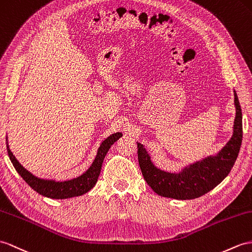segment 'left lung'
Wrapping results in <instances>:
<instances>
[{
  "mask_svg": "<svg viewBox=\"0 0 252 252\" xmlns=\"http://www.w3.org/2000/svg\"><path fill=\"white\" fill-rule=\"evenodd\" d=\"M234 106V125L228 143L217 154L185 165L179 172H168L156 167L144 145L137 142L140 169L146 183L157 194L176 200H192L211 191L228 176L243 140V114L235 91Z\"/></svg>",
  "mask_w": 252,
  "mask_h": 252,
  "instance_id": "8db88e82",
  "label": "left lung"
}]
</instances>
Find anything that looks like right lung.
Masks as SVG:
<instances>
[{
    "mask_svg": "<svg viewBox=\"0 0 252 252\" xmlns=\"http://www.w3.org/2000/svg\"><path fill=\"white\" fill-rule=\"evenodd\" d=\"M122 136V132H114L112 134H110L108 138L102 141L99 147H98L96 157L94 159V161L90 165V168L80 176L67 181L44 179V177L34 175L32 172H30L29 170L24 168L23 165L17 160V158L15 157L13 153H11L8 145L7 136H6V144H7V152L11 163H13L17 172L19 173L22 179L28 183V185L31 188L47 198L68 199L73 197H79V195L87 193L94 187V185L97 183L98 176L100 174L103 159H105L109 149Z\"/></svg>",
    "mask_w": 252,
    "mask_h": 252,
    "instance_id": "add662e5",
    "label": "right lung"
}]
</instances>
